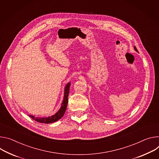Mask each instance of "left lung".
Here are the masks:
<instances>
[{"label":"left lung","instance_id":"left-lung-1","mask_svg":"<svg viewBox=\"0 0 159 159\" xmlns=\"http://www.w3.org/2000/svg\"><path fill=\"white\" fill-rule=\"evenodd\" d=\"M134 50H135L136 51H137V52H138V50H137V48H136V47H134Z\"/></svg>","mask_w":159,"mask_h":159}]
</instances>
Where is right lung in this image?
<instances>
[{
    "mask_svg": "<svg viewBox=\"0 0 159 159\" xmlns=\"http://www.w3.org/2000/svg\"><path fill=\"white\" fill-rule=\"evenodd\" d=\"M70 85V83H68L65 87L64 97L63 102L61 104V107L56 114L53 115L50 117H34L31 115H30L29 116L33 120H36L37 122H39L40 123H45V124H49V123L54 122L59 120L61 118H62V116H64V114L66 112V108H67Z\"/></svg>",
    "mask_w": 159,
    "mask_h": 159,
    "instance_id": "obj_1",
    "label": "right lung"
}]
</instances>
